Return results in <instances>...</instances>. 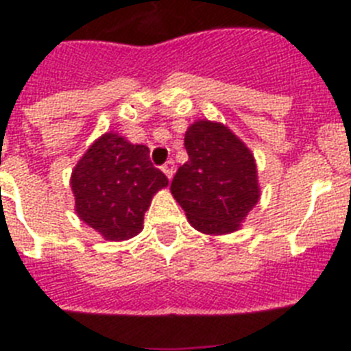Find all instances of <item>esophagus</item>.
Masks as SVG:
<instances>
[{"mask_svg": "<svg viewBox=\"0 0 351 351\" xmlns=\"http://www.w3.org/2000/svg\"><path fill=\"white\" fill-rule=\"evenodd\" d=\"M163 172H165V176L169 178V181L173 178V172H176V165H173L172 160L167 161L165 165H163Z\"/></svg>", "mask_w": 351, "mask_h": 351, "instance_id": "obj_1", "label": "esophagus"}]
</instances>
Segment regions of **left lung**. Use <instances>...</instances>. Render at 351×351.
<instances>
[{
    "mask_svg": "<svg viewBox=\"0 0 351 351\" xmlns=\"http://www.w3.org/2000/svg\"><path fill=\"white\" fill-rule=\"evenodd\" d=\"M184 147L188 161L170 191L190 225L207 235L239 230L262 195L250 147L228 126L207 119L188 126Z\"/></svg>",
    "mask_w": 351,
    "mask_h": 351,
    "instance_id": "obj_1",
    "label": "left lung"
}]
</instances>
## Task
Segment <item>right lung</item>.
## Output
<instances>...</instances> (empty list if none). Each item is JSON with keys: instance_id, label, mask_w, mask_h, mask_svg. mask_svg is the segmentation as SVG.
<instances>
[{"instance_id": "1", "label": "right lung", "mask_w": 351, "mask_h": 351, "mask_svg": "<svg viewBox=\"0 0 351 351\" xmlns=\"http://www.w3.org/2000/svg\"><path fill=\"white\" fill-rule=\"evenodd\" d=\"M70 186L77 216L86 225L105 241H126L141 234L145 210L169 179L153 167L147 145L108 132L77 161Z\"/></svg>"}]
</instances>
